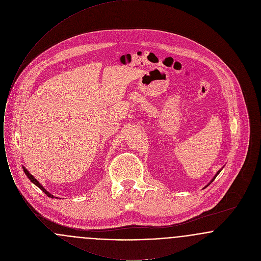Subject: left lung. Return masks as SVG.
<instances>
[{
  "label": "left lung",
  "instance_id": "obj_1",
  "mask_svg": "<svg viewBox=\"0 0 261 261\" xmlns=\"http://www.w3.org/2000/svg\"><path fill=\"white\" fill-rule=\"evenodd\" d=\"M220 171H221V169H220V170H219V171H218V172H217V173L215 174V176H214V177H213V178H212V180H211V183H210V184H211V183H212V182H213V180H214V179H215V178H216V176H217V175H218V174L220 173ZM210 184H208V185H210ZM208 185H207V186H208ZM207 186H205V187H207ZM205 187H204V188H205Z\"/></svg>",
  "mask_w": 261,
  "mask_h": 261
}]
</instances>
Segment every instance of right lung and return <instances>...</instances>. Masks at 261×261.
<instances>
[{
  "instance_id": "add662e5",
  "label": "right lung",
  "mask_w": 261,
  "mask_h": 261,
  "mask_svg": "<svg viewBox=\"0 0 261 261\" xmlns=\"http://www.w3.org/2000/svg\"><path fill=\"white\" fill-rule=\"evenodd\" d=\"M22 168H23V171H24V173L26 174V176L28 177V179H29V180H30V181H31L33 184H35V185H36L38 188H40V189H41V190H42V191H43V192H44V193H45V194H46V195H47L49 198H51V199H53V198H55V199H59V198H57V197L53 196V195L50 194V193H49V192H48V191H47V190H46L44 187L42 186V185H41V184L38 182L37 180L34 178V176L29 173V171H28V170H27L25 167H22Z\"/></svg>"
}]
</instances>
